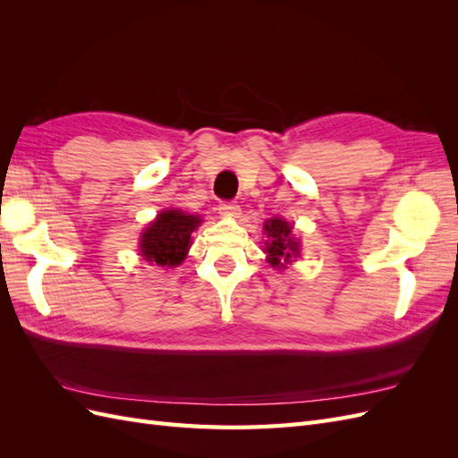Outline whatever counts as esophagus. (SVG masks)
Returning <instances> with one entry per match:
<instances>
[{"label": "esophagus", "mask_w": 458, "mask_h": 458, "mask_svg": "<svg viewBox=\"0 0 458 458\" xmlns=\"http://www.w3.org/2000/svg\"><path fill=\"white\" fill-rule=\"evenodd\" d=\"M217 210H219L221 216H237L239 214V204L231 202V200H224V202H219Z\"/></svg>", "instance_id": "1"}]
</instances>
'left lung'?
Segmentation results:
<instances>
[{
    "mask_svg": "<svg viewBox=\"0 0 458 458\" xmlns=\"http://www.w3.org/2000/svg\"><path fill=\"white\" fill-rule=\"evenodd\" d=\"M263 229L269 239L266 244V252L269 256L267 263L281 269L284 267V261H290L300 252V244L293 237V225L281 217H273L266 221Z\"/></svg>",
    "mask_w": 458,
    "mask_h": 458,
    "instance_id": "left-lung-1",
    "label": "left lung"
}]
</instances>
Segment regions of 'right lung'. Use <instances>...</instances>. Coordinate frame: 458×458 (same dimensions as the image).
<instances>
[{"mask_svg": "<svg viewBox=\"0 0 458 458\" xmlns=\"http://www.w3.org/2000/svg\"><path fill=\"white\" fill-rule=\"evenodd\" d=\"M199 216L182 210H165L145 229L141 237V254L147 261L160 267L179 266L191 246V234L200 224Z\"/></svg>", "mask_w": 458, "mask_h": 458, "instance_id": "add662e5", "label": "right lung"}]
</instances>
